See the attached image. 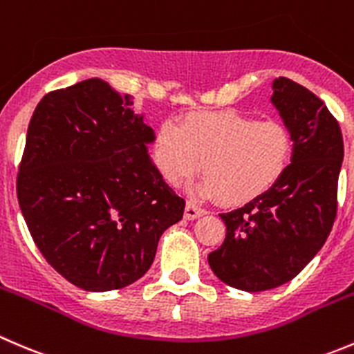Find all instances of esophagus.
<instances>
[{"label":"esophagus","mask_w":354,"mask_h":354,"mask_svg":"<svg viewBox=\"0 0 354 354\" xmlns=\"http://www.w3.org/2000/svg\"><path fill=\"white\" fill-rule=\"evenodd\" d=\"M205 213H206L205 209L199 208V206L194 205V203L189 201L187 205H185V209H184L185 220H196V218H199V216L205 215Z\"/></svg>","instance_id":"esophagus-1"}]
</instances>
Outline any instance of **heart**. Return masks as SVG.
Returning a JSON list of instances; mask_svg holds the SVG:
<instances>
[{"label": "heart", "mask_w": 354, "mask_h": 354, "mask_svg": "<svg viewBox=\"0 0 354 354\" xmlns=\"http://www.w3.org/2000/svg\"><path fill=\"white\" fill-rule=\"evenodd\" d=\"M292 138L279 120L241 111L191 115L178 127L167 120L156 131L153 158L169 184H180L201 167L194 191L225 205H244L265 194L291 163ZM203 162H201V160Z\"/></svg>", "instance_id": "1"}]
</instances>
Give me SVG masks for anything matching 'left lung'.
<instances>
[{"label": "left lung", "mask_w": 354, "mask_h": 354, "mask_svg": "<svg viewBox=\"0 0 354 354\" xmlns=\"http://www.w3.org/2000/svg\"><path fill=\"white\" fill-rule=\"evenodd\" d=\"M272 89V104L291 132V165L265 194L220 213L225 241L208 254L220 281L248 292L292 281L322 250L334 225L344 158L341 127L320 97L286 77Z\"/></svg>", "instance_id": "left-lung-1"}]
</instances>
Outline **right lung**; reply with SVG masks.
<instances>
[{"mask_svg": "<svg viewBox=\"0 0 354 354\" xmlns=\"http://www.w3.org/2000/svg\"><path fill=\"white\" fill-rule=\"evenodd\" d=\"M101 79L48 93L34 110L17 196L34 243L73 286L104 292L141 279L185 201L149 158L155 132Z\"/></svg>", "mask_w": 354, "mask_h": 354, "instance_id": "right-lung-1", "label": "right lung"}]
</instances>
